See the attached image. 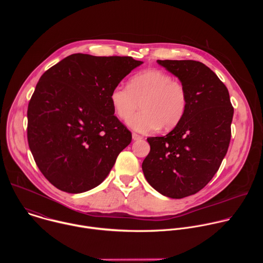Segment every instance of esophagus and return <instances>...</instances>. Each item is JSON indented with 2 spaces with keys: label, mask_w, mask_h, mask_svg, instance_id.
<instances>
[{
  "label": "esophagus",
  "mask_w": 263,
  "mask_h": 263,
  "mask_svg": "<svg viewBox=\"0 0 263 263\" xmlns=\"http://www.w3.org/2000/svg\"><path fill=\"white\" fill-rule=\"evenodd\" d=\"M132 138H133V140H139L142 138V136L137 133H132Z\"/></svg>",
  "instance_id": "1"
}]
</instances>
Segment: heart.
<instances>
[{"label": "heart", "mask_w": 263, "mask_h": 263, "mask_svg": "<svg viewBox=\"0 0 263 263\" xmlns=\"http://www.w3.org/2000/svg\"><path fill=\"white\" fill-rule=\"evenodd\" d=\"M110 102L119 119L125 121L140 104L143 110L128 120L135 131L149 133L179 125L189 106L185 86L170 73L159 69L142 70L127 85H117L110 92Z\"/></svg>", "instance_id": "heart-1"}]
</instances>
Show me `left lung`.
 I'll list each match as a JSON object with an SVG mask.
<instances>
[{
    "label": "left lung",
    "instance_id": "left-lung-1",
    "mask_svg": "<svg viewBox=\"0 0 263 263\" xmlns=\"http://www.w3.org/2000/svg\"><path fill=\"white\" fill-rule=\"evenodd\" d=\"M157 62L185 86L189 106L167 135L146 138L151 149L141 167L158 193L182 199L204 189L218 171L229 147L234 109L226 85L204 63Z\"/></svg>",
    "mask_w": 263,
    "mask_h": 263
}]
</instances>
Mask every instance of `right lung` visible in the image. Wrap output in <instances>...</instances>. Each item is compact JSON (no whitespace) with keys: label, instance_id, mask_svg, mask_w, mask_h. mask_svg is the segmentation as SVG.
I'll return each mask as SVG.
<instances>
[{"label":"right lung","instance_id":"1","mask_svg":"<svg viewBox=\"0 0 263 263\" xmlns=\"http://www.w3.org/2000/svg\"><path fill=\"white\" fill-rule=\"evenodd\" d=\"M141 63L78 53L41 77L28 105L27 137L36 165L58 190L79 194L98 186L131 142L110 92Z\"/></svg>","mask_w":263,"mask_h":263}]
</instances>
